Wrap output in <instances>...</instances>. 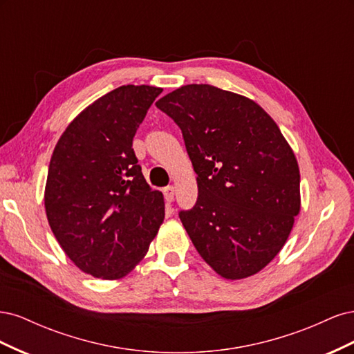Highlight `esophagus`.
Wrapping results in <instances>:
<instances>
[{
	"label": "esophagus",
	"instance_id": "1",
	"mask_svg": "<svg viewBox=\"0 0 354 354\" xmlns=\"http://www.w3.org/2000/svg\"><path fill=\"white\" fill-rule=\"evenodd\" d=\"M164 198L167 202H173L174 201V187L173 186H167L164 189Z\"/></svg>",
	"mask_w": 354,
	"mask_h": 354
}]
</instances>
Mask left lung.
Returning <instances> with one entry per match:
<instances>
[{
	"mask_svg": "<svg viewBox=\"0 0 354 354\" xmlns=\"http://www.w3.org/2000/svg\"><path fill=\"white\" fill-rule=\"evenodd\" d=\"M156 108L180 127L198 174L196 203L178 212L196 251L226 279L260 272L299 212V169L279 127L255 102L208 84Z\"/></svg>",
	"mask_w": 354,
	"mask_h": 354,
	"instance_id": "obj_1",
	"label": "left lung"
}]
</instances>
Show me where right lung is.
I'll return each instance as SVG.
<instances>
[{"label":"right lung","mask_w":354,"mask_h":354,"mask_svg":"<svg viewBox=\"0 0 354 354\" xmlns=\"http://www.w3.org/2000/svg\"><path fill=\"white\" fill-rule=\"evenodd\" d=\"M162 88L122 85L82 111L53 152L48 224L80 269L120 279L146 255L165 216L164 198L146 183L133 149L138 125Z\"/></svg>","instance_id":"obj_1"}]
</instances>
